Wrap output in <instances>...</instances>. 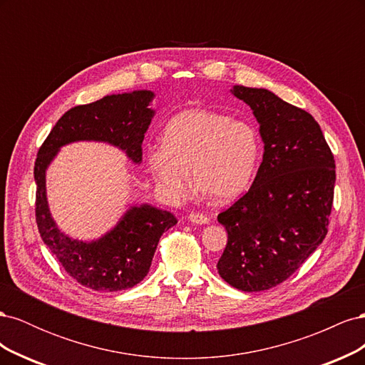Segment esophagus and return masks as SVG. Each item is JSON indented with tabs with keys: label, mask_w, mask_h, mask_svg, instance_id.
Segmentation results:
<instances>
[{
	"label": "esophagus",
	"mask_w": 365,
	"mask_h": 365,
	"mask_svg": "<svg viewBox=\"0 0 365 365\" xmlns=\"http://www.w3.org/2000/svg\"><path fill=\"white\" fill-rule=\"evenodd\" d=\"M187 219L190 220V222H193V224H200V225H205V224H208V217L205 216V215H202V213H190L189 216H187Z\"/></svg>",
	"instance_id": "1"
}]
</instances>
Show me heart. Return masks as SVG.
Returning <instances> with one entry per match:
<instances>
[{"label":"heart","mask_w":365,"mask_h":365,"mask_svg":"<svg viewBox=\"0 0 365 365\" xmlns=\"http://www.w3.org/2000/svg\"><path fill=\"white\" fill-rule=\"evenodd\" d=\"M260 158L257 130L247 121L210 109L175 115L163 132V145L148 149V165L168 200L180 202L197 187L215 201L228 202L247 190Z\"/></svg>","instance_id":"heart-1"}]
</instances>
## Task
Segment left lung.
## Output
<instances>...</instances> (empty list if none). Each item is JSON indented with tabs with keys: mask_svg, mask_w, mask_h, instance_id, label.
<instances>
[{
	"mask_svg": "<svg viewBox=\"0 0 365 365\" xmlns=\"http://www.w3.org/2000/svg\"><path fill=\"white\" fill-rule=\"evenodd\" d=\"M230 91L252 109L264 146L250 190L217 216L228 242L216 267L233 288L259 292L289 279L326 237L335 160L304 109L264 88Z\"/></svg>",
	"mask_w": 365,
	"mask_h": 365,
	"instance_id": "obj_1",
	"label": "left lung"
}]
</instances>
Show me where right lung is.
<instances>
[{
	"mask_svg": "<svg viewBox=\"0 0 365 365\" xmlns=\"http://www.w3.org/2000/svg\"><path fill=\"white\" fill-rule=\"evenodd\" d=\"M152 91L111 94L90 105L74 106L54 125L35 161L36 224L53 256L74 280L102 292L129 289L146 277L164 231L178 220L150 204H134L102 237L73 239L56 225L47 201L46 173L62 146L76 141H102L126 153L135 164L143 160V140L155 115Z\"/></svg>",
	"mask_w": 365,
	"mask_h": 365,
	"instance_id": "right-lung-1",
	"label": "right lung"
}]
</instances>
